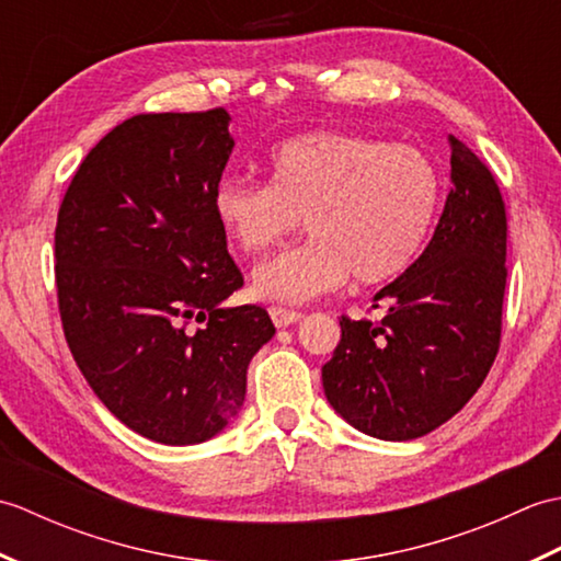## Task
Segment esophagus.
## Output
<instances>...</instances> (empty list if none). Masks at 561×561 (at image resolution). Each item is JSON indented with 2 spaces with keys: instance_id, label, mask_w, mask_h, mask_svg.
Returning <instances> with one entry per match:
<instances>
[{
  "instance_id": "34e87169",
  "label": "esophagus",
  "mask_w": 561,
  "mask_h": 561,
  "mask_svg": "<svg viewBox=\"0 0 561 561\" xmlns=\"http://www.w3.org/2000/svg\"><path fill=\"white\" fill-rule=\"evenodd\" d=\"M270 316H272V323L277 328H289L294 323H299V320L304 318L301 311H294V308H282V306H272Z\"/></svg>"
}]
</instances>
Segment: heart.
Returning <instances> with one entry per match:
<instances>
[{
    "mask_svg": "<svg viewBox=\"0 0 561 561\" xmlns=\"http://www.w3.org/2000/svg\"><path fill=\"white\" fill-rule=\"evenodd\" d=\"M440 171L420 147L313 133L270 153V183L226 178L211 195L219 229L243 253H262L299 229L306 243L260 262V299L304 304L342 287L383 284L422 253L440 205Z\"/></svg>",
    "mask_w": 561,
    "mask_h": 561,
    "instance_id": "heart-1",
    "label": "heart"
}]
</instances>
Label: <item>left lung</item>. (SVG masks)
Returning <instances> with one entry per match:
<instances>
[{
  "label": "left lung",
  "instance_id": "8db88e82",
  "mask_svg": "<svg viewBox=\"0 0 561 561\" xmlns=\"http://www.w3.org/2000/svg\"><path fill=\"white\" fill-rule=\"evenodd\" d=\"M453 187L424 253L374 296L378 320L342 316L323 366L328 402L359 432L420 438L458 414L496 359L506 291V205L486 163L450 137Z\"/></svg>",
  "mask_w": 561,
  "mask_h": 561
}]
</instances>
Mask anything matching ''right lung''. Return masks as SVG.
<instances>
[{"mask_svg": "<svg viewBox=\"0 0 561 561\" xmlns=\"http://www.w3.org/2000/svg\"><path fill=\"white\" fill-rule=\"evenodd\" d=\"M229 113H145L81 161L57 211L55 282L65 340L91 390L165 446L217 436L274 335L211 211L233 151Z\"/></svg>", "mask_w": 561, "mask_h": 561, "instance_id": "add662e5", "label": "right lung"}]
</instances>
